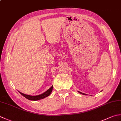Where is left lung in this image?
<instances>
[{"mask_svg": "<svg viewBox=\"0 0 121 121\" xmlns=\"http://www.w3.org/2000/svg\"><path fill=\"white\" fill-rule=\"evenodd\" d=\"M78 92H79V93H80V94H83V95H86V94H84V93H82V92H80V91H78Z\"/></svg>", "mask_w": 121, "mask_h": 121, "instance_id": "left-lung-1", "label": "left lung"}]
</instances>
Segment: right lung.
I'll use <instances>...</instances> for the list:
<instances>
[{"label": "right lung", "mask_w": 121, "mask_h": 121, "mask_svg": "<svg viewBox=\"0 0 121 121\" xmlns=\"http://www.w3.org/2000/svg\"><path fill=\"white\" fill-rule=\"evenodd\" d=\"M52 89H53V86H52L49 89H48L47 91L44 92L43 93L40 94V95H35V96L27 95V94H23L22 93H21V92H20L19 91V92H20V93L21 94V95L25 97L26 99H28V100H32V101H37V100H41V99H44L45 98H46V97L48 96L50 94H51L52 91Z\"/></svg>", "instance_id": "add662e5"}]
</instances>
